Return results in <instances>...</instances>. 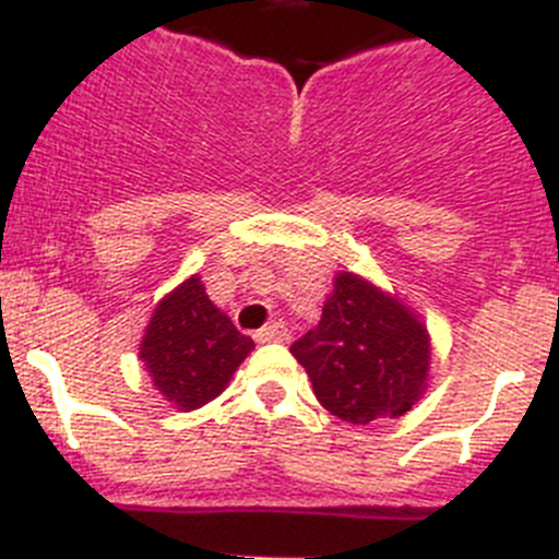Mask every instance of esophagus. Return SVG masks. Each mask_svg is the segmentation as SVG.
<instances>
[{
	"label": "esophagus",
	"mask_w": 559,
	"mask_h": 559,
	"mask_svg": "<svg viewBox=\"0 0 559 559\" xmlns=\"http://www.w3.org/2000/svg\"><path fill=\"white\" fill-rule=\"evenodd\" d=\"M254 338L260 344H269V341H288V328L283 322H269L263 330H257Z\"/></svg>",
	"instance_id": "esophagus-1"
}]
</instances>
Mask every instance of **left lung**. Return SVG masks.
<instances>
[{
    "label": "left lung",
    "instance_id": "obj_1",
    "mask_svg": "<svg viewBox=\"0 0 559 559\" xmlns=\"http://www.w3.org/2000/svg\"><path fill=\"white\" fill-rule=\"evenodd\" d=\"M316 400L344 423L369 426L412 412L428 389L431 335L397 294L338 271L322 319L290 347Z\"/></svg>",
    "mask_w": 559,
    "mask_h": 559
}]
</instances>
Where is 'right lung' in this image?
Listing matches in <instances>:
<instances>
[{"instance_id": "add662e5", "label": "right lung", "mask_w": 559, "mask_h": 559, "mask_svg": "<svg viewBox=\"0 0 559 559\" xmlns=\"http://www.w3.org/2000/svg\"><path fill=\"white\" fill-rule=\"evenodd\" d=\"M254 341L212 305L199 274L187 276L153 308L140 360L156 392L179 412L206 406L229 386Z\"/></svg>"}]
</instances>
